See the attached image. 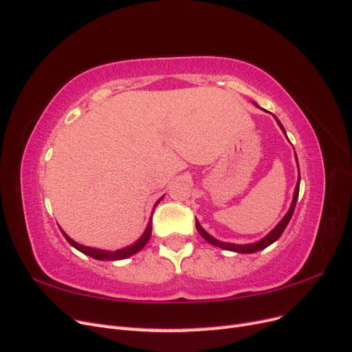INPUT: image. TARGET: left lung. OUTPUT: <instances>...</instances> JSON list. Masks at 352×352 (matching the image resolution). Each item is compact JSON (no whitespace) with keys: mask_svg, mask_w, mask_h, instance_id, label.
Here are the masks:
<instances>
[{"mask_svg":"<svg viewBox=\"0 0 352 352\" xmlns=\"http://www.w3.org/2000/svg\"><path fill=\"white\" fill-rule=\"evenodd\" d=\"M274 119H276V117H274ZM276 122H278V124L280 126V129H282L283 133H285V129H283L282 123H280L278 119H276ZM285 135H286V133H285ZM300 180H301V176L298 177V184H296V186H295L294 199H292V204H291L289 211L286 212V216L280 220L279 225L276 226L264 239H261V241H258V242H255V243H248V245H236V243L221 242V241L214 239L211 235H208V233L201 228L198 220H195V226H197L198 233H199V235H201L202 238H204L207 242H210L211 245H216V247L223 248V250H228V251H235V252H241V254H252V252H257V251H261V250H264V248H267L270 243H273L274 241H278V239L280 238L283 230H285L286 226H287V223H289V220H291V217H292V214H294V210H295V206H296V199H298V194H300Z\"/></svg>","mask_w":352,"mask_h":352,"instance_id":"left-lung-1","label":"left lung"}]
</instances>
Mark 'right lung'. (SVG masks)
I'll return each mask as SVG.
<instances>
[{
  "label": "right lung",
  "mask_w": 352,
  "mask_h": 352,
  "mask_svg": "<svg viewBox=\"0 0 352 352\" xmlns=\"http://www.w3.org/2000/svg\"><path fill=\"white\" fill-rule=\"evenodd\" d=\"M162 201V198H160L157 202H155V206H154V210H155V207H157V204L158 202ZM154 214V212H153ZM151 230H153V217L150 219V221H148V226H146V229H145V232H144V235L138 239L133 245H131V247H126V248H123V250H117V251H102V250H95V248H89V247H83V245H80V243H78V242H74L73 239H70L65 232H63V235H65V238L67 239V242L72 245V247H74L76 250H79L80 252H83V254H87V255H89V257H92V258H95V260H109V261H116V260H124V258H127V257H131V255H133V254H136L138 251H141L145 245H146V242L150 241V238H151Z\"/></svg>",
  "instance_id": "add662e5"
}]
</instances>
